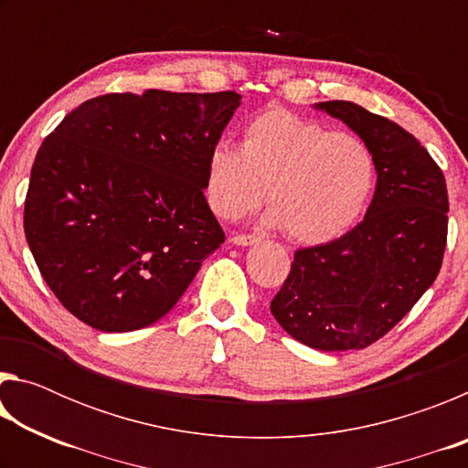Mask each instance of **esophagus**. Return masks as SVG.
I'll return each mask as SVG.
<instances>
[{
	"label": "esophagus",
	"mask_w": 468,
	"mask_h": 468,
	"mask_svg": "<svg viewBox=\"0 0 468 468\" xmlns=\"http://www.w3.org/2000/svg\"><path fill=\"white\" fill-rule=\"evenodd\" d=\"M231 243L241 245V248H248V245L260 243V237H256V235H235V237H231Z\"/></svg>",
	"instance_id": "1"
}]
</instances>
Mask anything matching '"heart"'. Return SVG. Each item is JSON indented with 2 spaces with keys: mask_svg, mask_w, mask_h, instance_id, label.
Masks as SVG:
<instances>
[{
  "mask_svg": "<svg viewBox=\"0 0 468 468\" xmlns=\"http://www.w3.org/2000/svg\"><path fill=\"white\" fill-rule=\"evenodd\" d=\"M376 187V158L359 136L330 132L291 111L268 109L245 123L241 146L212 144L204 192L220 218H239L266 197L264 225L301 243H324L361 218Z\"/></svg>",
  "mask_w": 468,
  "mask_h": 468,
  "instance_id": "1",
  "label": "heart"
}]
</instances>
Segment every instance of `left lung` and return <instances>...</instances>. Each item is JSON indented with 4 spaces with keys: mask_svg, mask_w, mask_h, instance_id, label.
<instances>
[{
    "mask_svg": "<svg viewBox=\"0 0 468 468\" xmlns=\"http://www.w3.org/2000/svg\"><path fill=\"white\" fill-rule=\"evenodd\" d=\"M351 128L376 158V192L361 223L338 239L295 251L271 312L318 351L366 348L431 287L448 235L443 173L415 136L357 102H315Z\"/></svg>",
    "mask_w": 468,
    "mask_h": 468,
    "instance_id": "8db88e82",
    "label": "left lung"
}]
</instances>
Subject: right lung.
<instances>
[{"instance_id": "1", "label": "right lung", "mask_w": 468, "mask_h": 468, "mask_svg": "<svg viewBox=\"0 0 468 468\" xmlns=\"http://www.w3.org/2000/svg\"><path fill=\"white\" fill-rule=\"evenodd\" d=\"M241 94H102L38 148L25 233L63 307L101 332L167 315L225 241L204 197L206 156Z\"/></svg>"}]
</instances>
